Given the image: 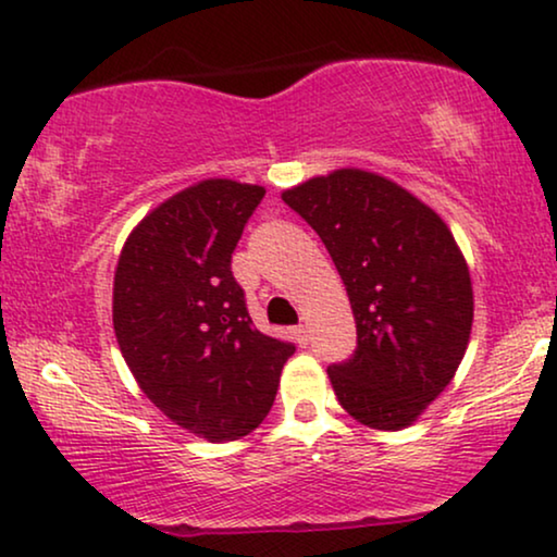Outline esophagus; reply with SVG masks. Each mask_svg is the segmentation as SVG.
Masks as SVG:
<instances>
[{"instance_id": "1", "label": "esophagus", "mask_w": 557, "mask_h": 557, "mask_svg": "<svg viewBox=\"0 0 557 557\" xmlns=\"http://www.w3.org/2000/svg\"><path fill=\"white\" fill-rule=\"evenodd\" d=\"M292 334H294L296 345H299V347H307V342H309V332H307V326H304V324H299V326H294V330H292Z\"/></svg>"}]
</instances>
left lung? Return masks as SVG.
I'll use <instances>...</instances> for the list:
<instances>
[{
  "instance_id": "1",
  "label": "left lung",
  "mask_w": 557,
  "mask_h": 557,
  "mask_svg": "<svg viewBox=\"0 0 557 557\" xmlns=\"http://www.w3.org/2000/svg\"><path fill=\"white\" fill-rule=\"evenodd\" d=\"M281 197L319 233L355 314V355L326 368L339 406L368 429H408L451 383L471 337L474 288L451 227L398 182L357 166Z\"/></svg>"
}]
</instances>
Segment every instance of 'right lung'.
I'll return each mask as SVG.
<instances>
[{"mask_svg":"<svg viewBox=\"0 0 557 557\" xmlns=\"http://www.w3.org/2000/svg\"><path fill=\"white\" fill-rule=\"evenodd\" d=\"M265 187L200 180L144 215L113 273V332L141 393L210 444L253 433L294 345L253 326L231 256Z\"/></svg>","mask_w":557,"mask_h":557,"instance_id":"obj_1","label":"right lung"}]
</instances>
